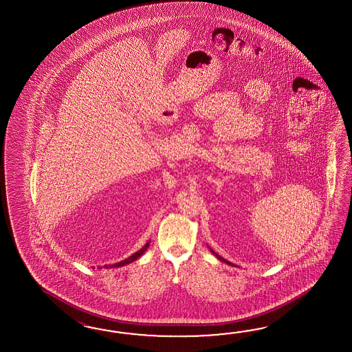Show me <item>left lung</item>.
Here are the masks:
<instances>
[{
  "label": "left lung",
  "mask_w": 352,
  "mask_h": 352,
  "mask_svg": "<svg viewBox=\"0 0 352 352\" xmlns=\"http://www.w3.org/2000/svg\"><path fill=\"white\" fill-rule=\"evenodd\" d=\"M211 252H212V250H211ZM212 253H214V252H212ZM214 254L217 255V258H219L220 261H223V262L228 263V264H230V263L228 262V261H225V259H223L221 256H219V255H217V253H214Z\"/></svg>",
  "instance_id": "obj_1"
}]
</instances>
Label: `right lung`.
Here are the masks:
<instances>
[{
	"label": "right lung",
	"mask_w": 352,
	"mask_h": 352,
	"mask_svg": "<svg viewBox=\"0 0 352 352\" xmlns=\"http://www.w3.org/2000/svg\"><path fill=\"white\" fill-rule=\"evenodd\" d=\"M148 245H150V243H147L144 247L142 248V249H140L137 253H135L133 255H131L129 258H127V259H124V261H122V262L120 263H116V264H113V265H109L111 268L112 267H123V265H126V264H129V263L135 262V261H137L141 255L147 250V248H148Z\"/></svg>",
	"instance_id": "1"
}]
</instances>
